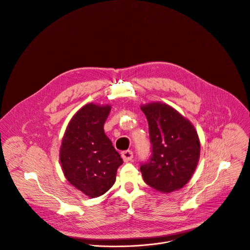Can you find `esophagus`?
Returning a JSON list of instances; mask_svg holds the SVG:
<instances>
[{
	"instance_id": "obj_1",
	"label": "esophagus",
	"mask_w": 250,
	"mask_h": 250,
	"mask_svg": "<svg viewBox=\"0 0 250 250\" xmlns=\"http://www.w3.org/2000/svg\"><path fill=\"white\" fill-rule=\"evenodd\" d=\"M122 157L125 162H128L132 159L133 157V152L131 150H125L122 152Z\"/></svg>"
}]
</instances>
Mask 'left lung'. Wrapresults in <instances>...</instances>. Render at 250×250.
I'll list each match as a JSON object with an SVG mask.
<instances>
[{
	"instance_id": "left-lung-1",
	"label": "left lung",
	"mask_w": 250,
	"mask_h": 250,
	"mask_svg": "<svg viewBox=\"0 0 250 250\" xmlns=\"http://www.w3.org/2000/svg\"><path fill=\"white\" fill-rule=\"evenodd\" d=\"M149 123L152 155L140 171L145 183L162 193L184 188L191 179L200 157L194 125L172 106L162 102L141 105Z\"/></svg>"
}]
</instances>
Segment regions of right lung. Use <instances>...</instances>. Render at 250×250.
<instances>
[{
	"label": "right lung",
	"instance_id": "obj_1",
	"mask_svg": "<svg viewBox=\"0 0 250 250\" xmlns=\"http://www.w3.org/2000/svg\"><path fill=\"white\" fill-rule=\"evenodd\" d=\"M110 111L108 104L84 105L69 121L60 148L65 179L91 198L103 195L113 187L123 164L103 129Z\"/></svg>",
	"mask_w": 250,
	"mask_h": 250
}]
</instances>
